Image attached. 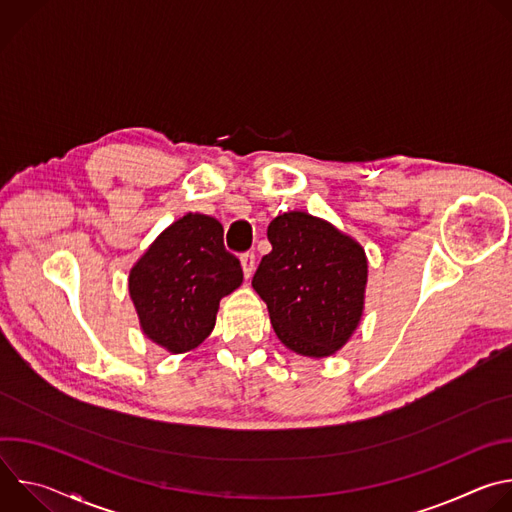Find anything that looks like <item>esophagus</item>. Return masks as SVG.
<instances>
[{"instance_id":"esophagus-1","label":"esophagus","mask_w":512,"mask_h":512,"mask_svg":"<svg viewBox=\"0 0 512 512\" xmlns=\"http://www.w3.org/2000/svg\"><path fill=\"white\" fill-rule=\"evenodd\" d=\"M241 265H243V273L249 279L255 271V253H243L241 255Z\"/></svg>"}]
</instances>
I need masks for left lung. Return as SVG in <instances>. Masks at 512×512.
I'll return each mask as SVG.
<instances>
[{"mask_svg": "<svg viewBox=\"0 0 512 512\" xmlns=\"http://www.w3.org/2000/svg\"><path fill=\"white\" fill-rule=\"evenodd\" d=\"M267 239L271 253L251 283L267 304L277 338L302 356L336 354L362 320L367 253L332 223L302 210L275 216Z\"/></svg>", "mask_w": 512, "mask_h": 512, "instance_id": "1", "label": "left lung"}]
</instances>
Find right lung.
I'll return each mask as SVG.
<instances>
[{"label": "right lung", "instance_id": "right-lung-1", "mask_svg": "<svg viewBox=\"0 0 512 512\" xmlns=\"http://www.w3.org/2000/svg\"><path fill=\"white\" fill-rule=\"evenodd\" d=\"M223 225L188 212L164 229L129 271V298L141 332L172 354L198 348L214 328L221 300L243 283L225 249Z\"/></svg>", "mask_w": 512, "mask_h": 512}]
</instances>
